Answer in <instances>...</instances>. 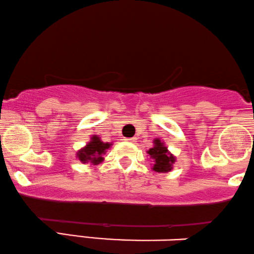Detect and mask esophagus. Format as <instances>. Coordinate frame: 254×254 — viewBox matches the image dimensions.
Here are the masks:
<instances>
[{"mask_svg": "<svg viewBox=\"0 0 254 254\" xmlns=\"http://www.w3.org/2000/svg\"><path fill=\"white\" fill-rule=\"evenodd\" d=\"M135 138H127L126 139V141H128V142H134V141H135Z\"/></svg>", "mask_w": 254, "mask_h": 254, "instance_id": "obj_1", "label": "esophagus"}]
</instances>
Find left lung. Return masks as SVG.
Wrapping results in <instances>:
<instances>
[{
	"mask_svg": "<svg viewBox=\"0 0 254 254\" xmlns=\"http://www.w3.org/2000/svg\"><path fill=\"white\" fill-rule=\"evenodd\" d=\"M147 154L152 159V170L159 174L170 172L176 163V157L171 153L160 139L153 140V147L147 151Z\"/></svg>",
	"mask_w": 254,
	"mask_h": 254,
	"instance_id": "obj_1",
	"label": "left lung"
}]
</instances>
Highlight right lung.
<instances>
[{"label": "right lung", "mask_w": 254, "mask_h": 254, "mask_svg": "<svg viewBox=\"0 0 254 254\" xmlns=\"http://www.w3.org/2000/svg\"><path fill=\"white\" fill-rule=\"evenodd\" d=\"M113 145V142H103L98 135H92L90 141L84 147L77 151L76 157L83 164H90V165H98L103 162L102 157L107 150Z\"/></svg>", "instance_id": "right-lung-1"}]
</instances>
